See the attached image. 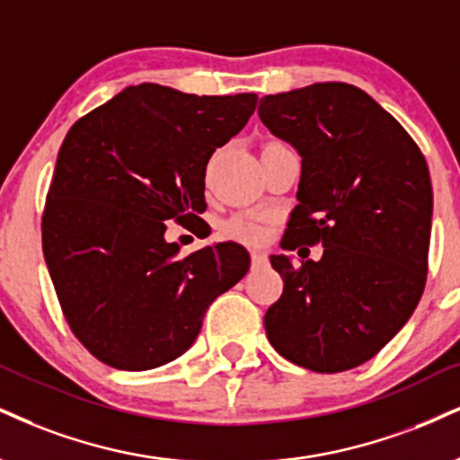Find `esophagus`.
I'll list each match as a JSON object with an SVG mask.
<instances>
[{
    "instance_id": "1",
    "label": "esophagus",
    "mask_w": 460,
    "mask_h": 460,
    "mask_svg": "<svg viewBox=\"0 0 460 460\" xmlns=\"http://www.w3.org/2000/svg\"><path fill=\"white\" fill-rule=\"evenodd\" d=\"M251 257H252V265H265V263H268V254H265L263 251H259V248H252Z\"/></svg>"
}]
</instances>
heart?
Masks as SVG:
<instances>
[{"label":"heart","mask_w":460,"mask_h":460,"mask_svg":"<svg viewBox=\"0 0 460 460\" xmlns=\"http://www.w3.org/2000/svg\"><path fill=\"white\" fill-rule=\"evenodd\" d=\"M225 235L242 237V240H259L261 229H259V225H254L252 220L231 218L225 223Z\"/></svg>","instance_id":"b5f03b06"}]
</instances>
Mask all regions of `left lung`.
Returning <instances> with one entry per match:
<instances>
[{
	"mask_svg": "<svg viewBox=\"0 0 460 460\" xmlns=\"http://www.w3.org/2000/svg\"><path fill=\"white\" fill-rule=\"evenodd\" d=\"M259 118L302 156L285 251L323 244L319 261L272 254L283 296L265 313L272 347L314 373L356 368L416 311L429 272L433 188L398 121L347 83L274 93Z\"/></svg>",
	"mask_w": 460,
	"mask_h": 460,
	"instance_id": "obj_1",
	"label": "left lung"
}]
</instances>
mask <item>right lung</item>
<instances>
[{
	"label": "right lung",
	"mask_w": 460,
	"mask_h": 460,
	"mask_svg": "<svg viewBox=\"0 0 460 460\" xmlns=\"http://www.w3.org/2000/svg\"><path fill=\"white\" fill-rule=\"evenodd\" d=\"M254 107L257 93L141 83L68 130L44 203L42 252L72 334L101 362L149 370L180 358L209 304L244 279L246 248L220 242L181 257L164 231L169 220H201L209 158Z\"/></svg>",
	"instance_id": "obj_1"
}]
</instances>
